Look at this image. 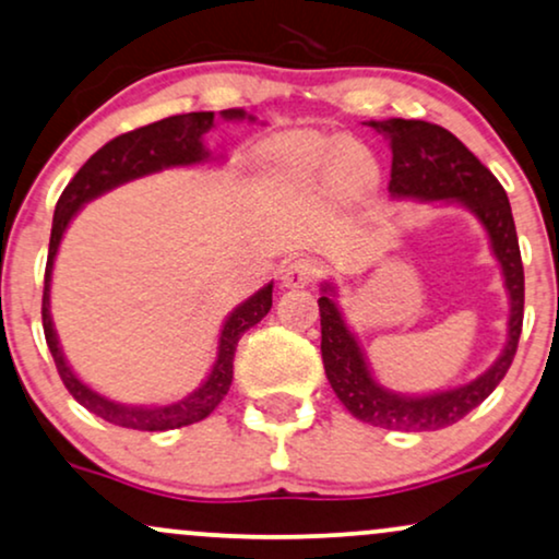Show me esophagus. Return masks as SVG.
Here are the masks:
<instances>
[{
	"mask_svg": "<svg viewBox=\"0 0 559 559\" xmlns=\"http://www.w3.org/2000/svg\"><path fill=\"white\" fill-rule=\"evenodd\" d=\"M318 278H320V265L314 260H309V258L292 260L284 267V275H281V281H284L286 288L312 286Z\"/></svg>",
	"mask_w": 559,
	"mask_h": 559,
	"instance_id": "1",
	"label": "esophagus"
}]
</instances>
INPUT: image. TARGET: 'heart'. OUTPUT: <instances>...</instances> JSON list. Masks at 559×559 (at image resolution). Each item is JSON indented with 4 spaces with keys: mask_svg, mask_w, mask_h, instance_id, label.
Here are the masks:
<instances>
[{
    "mask_svg": "<svg viewBox=\"0 0 559 559\" xmlns=\"http://www.w3.org/2000/svg\"><path fill=\"white\" fill-rule=\"evenodd\" d=\"M284 156L292 160L294 166L301 171H325L328 166H335L338 171H344L348 179L359 181L367 177L369 164L365 158L356 156L352 164V147L335 145L331 140H322L318 134H297V138L286 140L284 143Z\"/></svg>",
    "mask_w": 559,
    "mask_h": 559,
    "instance_id": "1",
    "label": "heart"
}]
</instances>
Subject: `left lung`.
Segmentation results:
<instances>
[{
	"mask_svg": "<svg viewBox=\"0 0 559 559\" xmlns=\"http://www.w3.org/2000/svg\"><path fill=\"white\" fill-rule=\"evenodd\" d=\"M374 130L385 132L393 151L388 190L395 198L450 200L472 211L492 241L495 258L500 260L506 288L510 294L508 344L500 359L487 372L466 385L442 390L432 395H399L390 393L369 372L365 354L346 328L338 307L331 297L333 288L318 299L322 328V365L338 401L365 425L401 432H429L461 421L474 412L506 378L518 348L523 328V262L518 247L515 221L508 194L495 174L468 151L466 145L448 132L445 127L421 122V119H385L369 122Z\"/></svg>",
	"mask_w": 559,
	"mask_h": 559,
	"instance_id": "1",
	"label": "left lung"
}]
</instances>
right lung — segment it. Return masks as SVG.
<instances>
[{"mask_svg":"<svg viewBox=\"0 0 559 559\" xmlns=\"http://www.w3.org/2000/svg\"><path fill=\"white\" fill-rule=\"evenodd\" d=\"M221 117L250 119V122H254V117H247V111L241 109H226L221 111ZM213 111L179 114V117L160 119V122L138 127V130L124 132L119 134V138L109 140V143L98 147V151L80 166V171L72 177L70 185L64 187L62 198H59L57 203V211H53L41 305L46 344H49L59 378H62L64 388L70 390L72 399H75L80 406H85L91 414L109 421V425L143 429V432H164V429H179L211 416L213 408L224 401L228 388H231L234 352H237L239 338L250 331L252 325H258V322L267 314V309L273 307V284H267L265 288H260L254 297L241 301V305L228 314L224 331H221L218 356H215V365L211 369V374H207V380L194 390V393L187 395V399L169 403V406H124V403H114L109 399H104V395H98L96 390L87 388L83 380H78V374L72 372L70 365L64 361L57 333H53L49 312L51 267L53 258H57L59 241H62V234L67 224L72 221V215H75L87 200L98 198V194L124 185V181H132L160 169H169V166L203 164V160L211 156L203 145V134L213 127Z\"/></svg>","mask_w":559,"mask_h":559,"instance_id":"1","label":"right lung"}]
</instances>
